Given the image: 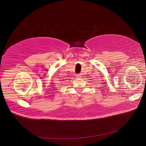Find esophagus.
I'll use <instances>...</instances> for the list:
<instances>
[{"mask_svg":"<svg viewBox=\"0 0 146 146\" xmlns=\"http://www.w3.org/2000/svg\"><path fill=\"white\" fill-rule=\"evenodd\" d=\"M81 77H82V76H81V75H80V74H77L76 77H77V78H80Z\"/></svg>","mask_w":146,"mask_h":146,"instance_id":"1","label":"esophagus"}]
</instances>
